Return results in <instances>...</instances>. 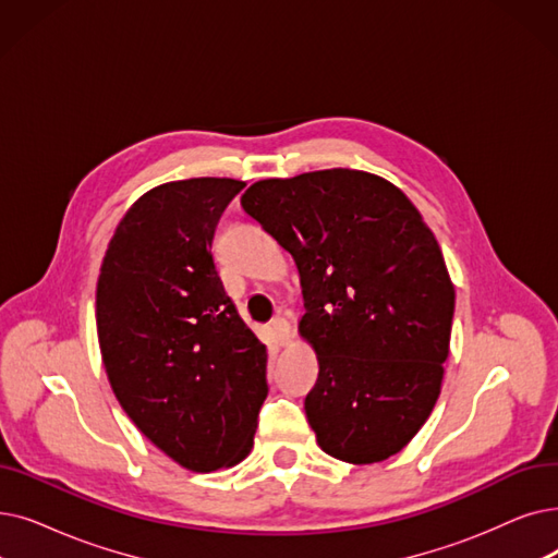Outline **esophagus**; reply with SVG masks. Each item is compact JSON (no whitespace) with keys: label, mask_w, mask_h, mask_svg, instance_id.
Here are the masks:
<instances>
[{"label":"esophagus","mask_w":558,"mask_h":558,"mask_svg":"<svg viewBox=\"0 0 558 558\" xmlns=\"http://www.w3.org/2000/svg\"><path fill=\"white\" fill-rule=\"evenodd\" d=\"M271 337H274V342L278 344V347H287L289 344V339H292V330H289V324L282 319V317H276L274 322H271Z\"/></svg>","instance_id":"esophagus-1"}]
</instances>
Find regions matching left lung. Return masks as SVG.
I'll return each mask as SVG.
<instances>
[{
  "label": "left lung",
  "instance_id": "obj_1",
  "mask_svg": "<svg viewBox=\"0 0 558 558\" xmlns=\"http://www.w3.org/2000/svg\"><path fill=\"white\" fill-rule=\"evenodd\" d=\"M241 207L296 262L319 447L353 465L399 453L438 401L449 355L456 292L438 239L399 186L351 168L259 180Z\"/></svg>",
  "mask_w": 558,
  "mask_h": 558
}]
</instances>
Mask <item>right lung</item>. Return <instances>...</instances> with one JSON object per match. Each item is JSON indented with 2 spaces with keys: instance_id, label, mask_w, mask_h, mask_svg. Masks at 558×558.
<instances>
[{
  "instance_id": "add662e5",
  "label": "right lung",
  "mask_w": 558,
  "mask_h": 558,
  "mask_svg": "<svg viewBox=\"0 0 558 558\" xmlns=\"http://www.w3.org/2000/svg\"><path fill=\"white\" fill-rule=\"evenodd\" d=\"M246 186L191 178L150 189L120 219L95 322L111 390L136 428L191 472L253 449L266 347L241 322L211 257L223 209Z\"/></svg>"
}]
</instances>
